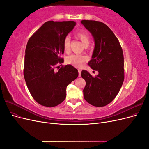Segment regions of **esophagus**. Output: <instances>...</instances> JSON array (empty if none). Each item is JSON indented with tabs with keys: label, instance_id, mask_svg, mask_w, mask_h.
Instances as JSON below:
<instances>
[{
	"label": "esophagus",
	"instance_id": "esophagus-1",
	"mask_svg": "<svg viewBox=\"0 0 149 149\" xmlns=\"http://www.w3.org/2000/svg\"><path fill=\"white\" fill-rule=\"evenodd\" d=\"M78 73H79V77H80V76H81V71L80 70H78Z\"/></svg>",
	"mask_w": 149,
	"mask_h": 149
}]
</instances>
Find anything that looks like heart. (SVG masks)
I'll return each mask as SVG.
<instances>
[{
	"instance_id": "b5f03b06",
	"label": "heart",
	"mask_w": 149,
	"mask_h": 149,
	"mask_svg": "<svg viewBox=\"0 0 149 149\" xmlns=\"http://www.w3.org/2000/svg\"><path fill=\"white\" fill-rule=\"evenodd\" d=\"M76 37H77L84 47L88 46L90 39L88 34L84 31H79L76 33ZM70 37L69 36H66L63 42V47L65 51L68 52L70 50ZM88 60L86 56L79 55H71L67 58L66 61L68 64L72 65L76 67L81 68L84 65V62Z\"/></svg>"
}]
</instances>
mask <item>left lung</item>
<instances>
[{
  "label": "left lung",
  "instance_id": "left-lung-1",
  "mask_svg": "<svg viewBox=\"0 0 149 149\" xmlns=\"http://www.w3.org/2000/svg\"><path fill=\"white\" fill-rule=\"evenodd\" d=\"M81 23L91 33L94 41L88 65L99 73L93 77L87 71H81L86 81L84 98L94 106H105L113 101L123 84V49L118 39L106 24L95 20H81Z\"/></svg>",
  "mask_w": 149,
  "mask_h": 149
}]
</instances>
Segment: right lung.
Segmentation results:
<instances>
[{
    "mask_svg": "<svg viewBox=\"0 0 149 149\" xmlns=\"http://www.w3.org/2000/svg\"><path fill=\"white\" fill-rule=\"evenodd\" d=\"M75 25L74 21H48L26 45L24 78L31 96L42 106L60 104L66 98L67 86L78 76V70L70 65L55 71V65L64 61V40Z\"/></svg>",
    "mask_w": 149,
    "mask_h": 149,
    "instance_id": "right-lung-1",
    "label": "right lung"
}]
</instances>
